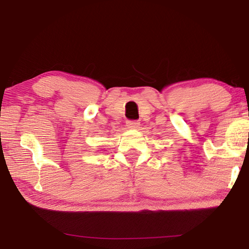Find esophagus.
<instances>
[{
	"label": "esophagus",
	"mask_w": 249,
	"mask_h": 249,
	"mask_svg": "<svg viewBox=\"0 0 249 249\" xmlns=\"http://www.w3.org/2000/svg\"><path fill=\"white\" fill-rule=\"evenodd\" d=\"M126 126H127V128L136 129L140 127V122L138 121H127L126 122Z\"/></svg>",
	"instance_id": "esophagus-1"
}]
</instances>
